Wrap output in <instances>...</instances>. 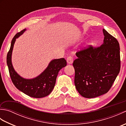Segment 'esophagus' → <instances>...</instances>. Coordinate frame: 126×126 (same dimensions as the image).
<instances>
[{"label": "esophagus", "mask_w": 126, "mask_h": 126, "mask_svg": "<svg viewBox=\"0 0 126 126\" xmlns=\"http://www.w3.org/2000/svg\"><path fill=\"white\" fill-rule=\"evenodd\" d=\"M66 61H67V63L69 64H71L73 63V58L71 56H69V57L66 59Z\"/></svg>", "instance_id": "obj_1"}]
</instances>
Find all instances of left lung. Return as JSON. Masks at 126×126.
<instances>
[{"label":"left lung","instance_id":"8db88e82","mask_svg":"<svg viewBox=\"0 0 126 126\" xmlns=\"http://www.w3.org/2000/svg\"><path fill=\"white\" fill-rule=\"evenodd\" d=\"M103 32V44L77 52V58L73 63L75 87L85 98H94L107 93L120 70L119 42L104 29Z\"/></svg>","mask_w":126,"mask_h":126}]
</instances>
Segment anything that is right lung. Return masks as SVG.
<instances>
[{
	"label": "right lung",
	"instance_id": "right-lung-1",
	"mask_svg": "<svg viewBox=\"0 0 126 126\" xmlns=\"http://www.w3.org/2000/svg\"><path fill=\"white\" fill-rule=\"evenodd\" d=\"M26 30L24 29L13 37L9 51L7 55V64L10 75L15 87L21 92L30 97L42 98L51 93L56 83V78L59 71L66 65V61L64 58L54 59L50 61L47 68L33 79H27L20 76L15 71L12 63V53L16 39Z\"/></svg>",
	"mask_w": 126,
	"mask_h": 126
}]
</instances>
